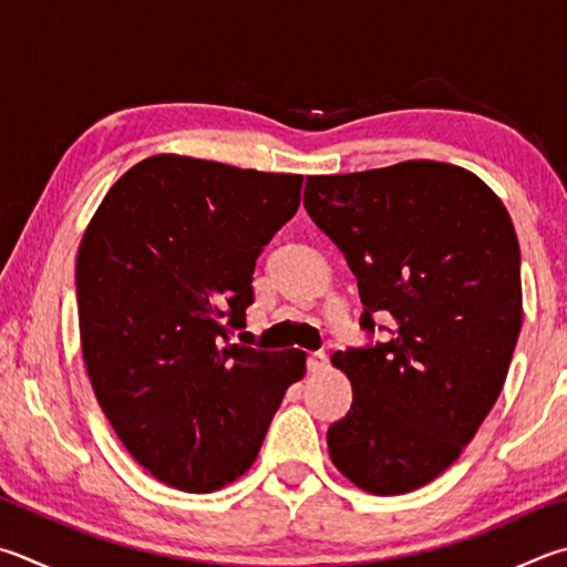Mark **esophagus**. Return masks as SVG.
Listing matches in <instances>:
<instances>
[{
	"label": "esophagus",
	"mask_w": 567,
	"mask_h": 567,
	"mask_svg": "<svg viewBox=\"0 0 567 567\" xmlns=\"http://www.w3.org/2000/svg\"><path fill=\"white\" fill-rule=\"evenodd\" d=\"M324 367H327V354L324 352H312L310 357H307V369H310L312 374L322 372Z\"/></svg>",
	"instance_id": "obj_1"
}]
</instances>
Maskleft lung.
<instances>
[{
    "mask_svg": "<svg viewBox=\"0 0 567 567\" xmlns=\"http://www.w3.org/2000/svg\"><path fill=\"white\" fill-rule=\"evenodd\" d=\"M305 208L357 277L359 327L394 319L386 342L332 357L354 399L327 431L329 456L362 491L409 493L461 456L506 382L523 322L511 215L439 161L310 176Z\"/></svg>",
    "mask_w": 567,
    "mask_h": 567,
    "instance_id": "1",
    "label": "left lung"
}]
</instances>
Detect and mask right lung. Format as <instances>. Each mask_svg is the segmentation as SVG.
I'll list each match as a JSON object with an SVG mask.
<instances>
[{
    "label": "right lung",
    "instance_id": "1",
    "mask_svg": "<svg viewBox=\"0 0 567 567\" xmlns=\"http://www.w3.org/2000/svg\"><path fill=\"white\" fill-rule=\"evenodd\" d=\"M302 176L151 156L113 183L79 245L81 352L123 446L158 481L210 493L257 458L305 352L230 344L262 248Z\"/></svg>",
    "mask_w": 567,
    "mask_h": 567
}]
</instances>
